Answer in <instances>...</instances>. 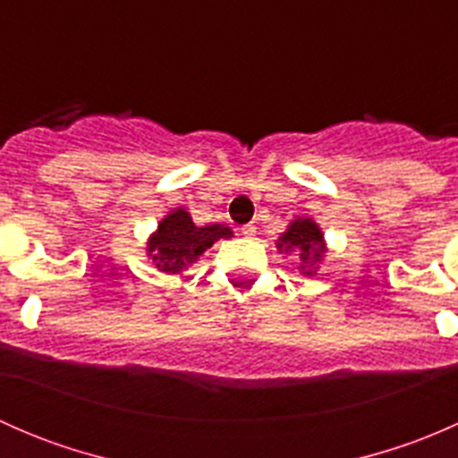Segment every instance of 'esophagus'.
<instances>
[{"label": "esophagus", "instance_id": "1", "mask_svg": "<svg viewBox=\"0 0 458 458\" xmlns=\"http://www.w3.org/2000/svg\"><path fill=\"white\" fill-rule=\"evenodd\" d=\"M242 234H243V237H255V234H257V225L255 224H246L242 228Z\"/></svg>", "mask_w": 458, "mask_h": 458}]
</instances>
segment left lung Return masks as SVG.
Returning a JSON list of instances; mask_svg holds the SVG:
<instances>
[{"mask_svg":"<svg viewBox=\"0 0 458 458\" xmlns=\"http://www.w3.org/2000/svg\"><path fill=\"white\" fill-rule=\"evenodd\" d=\"M276 248L285 255H294L299 259V270L306 276H315L318 263L326 257V239H323L321 228L310 216H299L290 221L288 230L276 239Z\"/></svg>","mask_w":458,"mask_h":458,"instance_id":"1","label":"left lung"}]
</instances>
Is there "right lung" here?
Wrapping results in <instances>:
<instances>
[{"mask_svg":"<svg viewBox=\"0 0 458 458\" xmlns=\"http://www.w3.org/2000/svg\"><path fill=\"white\" fill-rule=\"evenodd\" d=\"M233 230L221 224L195 225L186 208H174L159 221L155 233L146 243V255L152 259L157 270L179 275L199 259L212 243L230 239Z\"/></svg>","mask_w":458,"mask_h":458,"instance_id":"1","label":"right lung"}]
</instances>
